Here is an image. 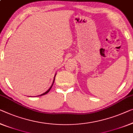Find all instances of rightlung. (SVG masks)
Instances as JSON below:
<instances>
[{
  "mask_svg": "<svg viewBox=\"0 0 133 133\" xmlns=\"http://www.w3.org/2000/svg\"><path fill=\"white\" fill-rule=\"evenodd\" d=\"M56 74H55V78H54V81H53V83H52V85H51V87L49 88V90H47L45 93H43V94H42V95H39V96H43V95H46V94H47L48 93L49 91L50 90V89H51V88H52V85H53V84H54V81H55V76H56Z\"/></svg>",
  "mask_w": 133,
  "mask_h": 133,
  "instance_id": "add662e5",
  "label": "right lung"
}]
</instances>
